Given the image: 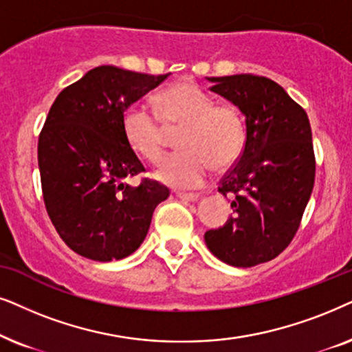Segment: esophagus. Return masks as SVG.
Here are the masks:
<instances>
[{
    "instance_id": "34e87169",
    "label": "esophagus",
    "mask_w": 352,
    "mask_h": 352,
    "mask_svg": "<svg viewBox=\"0 0 352 352\" xmlns=\"http://www.w3.org/2000/svg\"><path fill=\"white\" fill-rule=\"evenodd\" d=\"M175 195L184 201H198L199 196H201L199 193H185V191H177Z\"/></svg>"
}]
</instances>
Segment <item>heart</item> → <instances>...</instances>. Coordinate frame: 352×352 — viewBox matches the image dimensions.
<instances>
[{"label": "heart", "instance_id": "obj_1", "mask_svg": "<svg viewBox=\"0 0 352 352\" xmlns=\"http://www.w3.org/2000/svg\"><path fill=\"white\" fill-rule=\"evenodd\" d=\"M154 100L159 116L142 102H133L122 116V130L138 156L157 162L166 146V129L180 127V149L164 157L156 170L162 184L173 188L198 186L210 168H227L240 157L246 124L236 106L212 102L208 93L191 82L175 83Z\"/></svg>", "mask_w": 352, "mask_h": 352}]
</instances>
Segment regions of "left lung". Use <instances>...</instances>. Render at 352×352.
Listing matches in <instances>:
<instances>
[{"label":"left lung","instance_id":"left-lung-1","mask_svg":"<svg viewBox=\"0 0 352 352\" xmlns=\"http://www.w3.org/2000/svg\"><path fill=\"white\" fill-rule=\"evenodd\" d=\"M209 82L245 114L246 143L219 185L232 198L233 215L206 232L204 241L225 264L252 267L275 259L301 225L316 180L311 124L270 78L240 74Z\"/></svg>","mask_w":352,"mask_h":352}]
</instances>
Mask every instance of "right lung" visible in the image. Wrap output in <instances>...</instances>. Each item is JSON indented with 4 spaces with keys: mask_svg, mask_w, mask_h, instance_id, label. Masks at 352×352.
<instances>
[{
    "mask_svg": "<svg viewBox=\"0 0 352 352\" xmlns=\"http://www.w3.org/2000/svg\"><path fill=\"white\" fill-rule=\"evenodd\" d=\"M100 65L65 87L38 137V167L46 212L70 250L109 262L137 251L154 209L170 191L142 179L146 168L129 146L122 116L167 78Z\"/></svg>",
    "mask_w": 352,
    "mask_h": 352,
    "instance_id": "add662e5",
    "label": "right lung"
}]
</instances>
